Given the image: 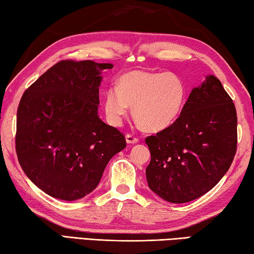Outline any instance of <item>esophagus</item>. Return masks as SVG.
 <instances>
[{
  "label": "esophagus",
  "mask_w": 254,
  "mask_h": 254,
  "mask_svg": "<svg viewBox=\"0 0 254 254\" xmlns=\"http://www.w3.org/2000/svg\"><path fill=\"white\" fill-rule=\"evenodd\" d=\"M126 140H127V143H128V144H134V143L139 142V139L135 137L134 135H132V134H127Z\"/></svg>",
  "instance_id": "34e87169"
}]
</instances>
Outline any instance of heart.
<instances>
[{"label":"heart","instance_id":"b5f03b06","mask_svg":"<svg viewBox=\"0 0 254 254\" xmlns=\"http://www.w3.org/2000/svg\"><path fill=\"white\" fill-rule=\"evenodd\" d=\"M115 86L117 91L109 90L104 95L105 115L115 127L121 126L131 108L143 130L162 131L177 121L188 98L186 82L172 72L128 71Z\"/></svg>","mask_w":254,"mask_h":254}]
</instances>
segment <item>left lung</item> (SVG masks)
Segmentation results:
<instances>
[{"instance_id": "8db88e82", "label": "left lung", "mask_w": 254, "mask_h": 254, "mask_svg": "<svg viewBox=\"0 0 254 254\" xmlns=\"http://www.w3.org/2000/svg\"><path fill=\"white\" fill-rule=\"evenodd\" d=\"M237 111L220 80L206 75L191 91L180 117L147 136L149 188L171 203L205 194L228 172L237 151Z\"/></svg>"}]
</instances>
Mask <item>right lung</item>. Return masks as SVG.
Wrapping results in <instances>:
<instances>
[{"mask_svg": "<svg viewBox=\"0 0 254 254\" xmlns=\"http://www.w3.org/2000/svg\"><path fill=\"white\" fill-rule=\"evenodd\" d=\"M110 63L65 60L41 75L17 109L16 154L23 171L50 196L75 201L98 187L104 169L127 146L100 119L99 87Z\"/></svg>", "mask_w": 254, "mask_h": 254, "instance_id": "add662e5", "label": "right lung"}]
</instances>
